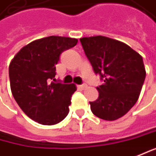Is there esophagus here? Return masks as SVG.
Listing matches in <instances>:
<instances>
[{
    "instance_id": "obj_1",
    "label": "esophagus",
    "mask_w": 156,
    "mask_h": 156,
    "mask_svg": "<svg viewBox=\"0 0 156 156\" xmlns=\"http://www.w3.org/2000/svg\"><path fill=\"white\" fill-rule=\"evenodd\" d=\"M86 87H87V85H86V84H82V85H79V86H78V88H79V89H81V90H84Z\"/></svg>"
}]
</instances>
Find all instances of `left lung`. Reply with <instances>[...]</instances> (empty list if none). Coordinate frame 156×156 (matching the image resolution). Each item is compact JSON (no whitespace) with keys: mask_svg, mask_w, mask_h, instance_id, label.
<instances>
[{"mask_svg":"<svg viewBox=\"0 0 156 156\" xmlns=\"http://www.w3.org/2000/svg\"><path fill=\"white\" fill-rule=\"evenodd\" d=\"M80 41L95 73L103 81L97 87L98 99L90 102L91 112L106 121L123 116L136 104L146 78L142 57L127 44L105 36Z\"/></svg>","mask_w":156,"mask_h":156,"instance_id":"1","label":"left lung"}]
</instances>
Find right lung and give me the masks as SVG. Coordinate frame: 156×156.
Returning a JSON list of instances; mask_svg holds the SVG:
<instances>
[{"mask_svg": "<svg viewBox=\"0 0 156 156\" xmlns=\"http://www.w3.org/2000/svg\"><path fill=\"white\" fill-rule=\"evenodd\" d=\"M77 42L61 36L35 40L19 50L9 64L12 95L23 112L40 124H57L69 113L76 87L56 81V65L62 52Z\"/></svg>", "mask_w": 156, "mask_h": 156, "instance_id": "obj_1", "label": "right lung"}]
</instances>
